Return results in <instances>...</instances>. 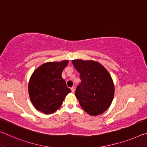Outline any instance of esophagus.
<instances>
[{"mask_svg": "<svg viewBox=\"0 0 147 147\" xmlns=\"http://www.w3.org/2000/svg\"><path fill=\"white\" fill-rule=\"evenodd\" d=\"M71 90L72 92H74V91H75V88H74V87H72L71 88Z\"/></svg>", "mask_w": 147, "mask_h": 147, "instance_id": "esophagus-1", "label": "esophagus"}]
</instances>
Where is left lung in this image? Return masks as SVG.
<instances>
[{"label":"left lung","mask_w":147,"mask_h":147,"mask_svg":"<svg viewBox=\"0 0 147 147\" xmlns=\"http://www.w3.org/2000/svg\"><path fill=\"white\" fill-rule=\"evenodd\" d=\"M72 63L81 80L75 91L80 105L91 115L104 113L111 105L114 96L115 89L110 74L98 62L75 59Z\"/></svg>","instance_id":"obj_1"}]
</instances>
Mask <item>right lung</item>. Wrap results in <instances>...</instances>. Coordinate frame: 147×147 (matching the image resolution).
<instances>
[{"label":"right lung","instance_id":"add662e5","mask_svg":"<svg viewBox=\"0 0 147 147\" xmlns=\"http://www.w3.org/2000/svg\"><path fill=\"white\" fill-rule=\"evenodd\" d=\"M68 61L48 62L34 72L28 84V93L32 104L38 110L51 114L61 106L71 90L61 74Z\"/></svg>","mask_w":147,"mask_h":147}]
</instances>
